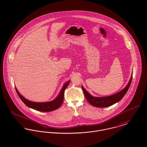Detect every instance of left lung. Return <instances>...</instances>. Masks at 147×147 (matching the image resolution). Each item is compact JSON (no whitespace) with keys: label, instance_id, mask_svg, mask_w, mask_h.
Here are the masks:
<instances>
[{"label":"left lung","instance_id":"obj_1","mask_svg":"<svg viewBox=\"0 0 147 147\" xmlns=\"http://www.w3.org/2000/svg\"><path fill=\"white\" fill-rule=\"evenodd\" d=\"M132 78V75L131 76L130 80L129 82V83L127 84V85L126 86V87L124 89H123L122 91H121L120 92L114 95L107 96V97H103V98L94 97L91 96L84 89V88L83 86H82V88L83 91L85 98L90 104L98 108H105V107H108L113 105L115 103L120 101L123 98L126 94V92H127L130 87Z\"/></svg>","mask_w":147,"mask_h":147}]
</instances>
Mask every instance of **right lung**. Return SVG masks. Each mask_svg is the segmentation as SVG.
Listing matches in <instances>:
<instances>
[{"mask_svg": "<svg viewBox=\"0 0 147 147\" xmlns=\"http://www.w3.org/2000/svg\"><path fill=\"white\" fill-rule=\"evenodd\" d=\"M70 81L66 82L64 86H63L61 91H60L59 95L57 98L50 102H35L30 101L29 100H28L25 98H24L22 95H20V94L18 92V90L16 88L17 95H18L19 98L22 100V101L28 107L31 108L33 109H35L38 111L40 112H51L52 111H55L57 109H58L62 104L63 100H64V91L66 88L67 87L68 84H69Z\"/></svg>", "mask_w": 147, "mask_h": 147, "instance_id": "add662e5", "label": "right lung"}]
</instances>
